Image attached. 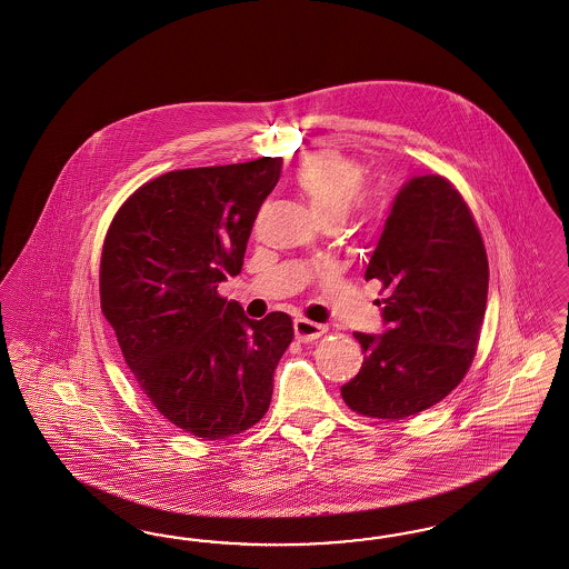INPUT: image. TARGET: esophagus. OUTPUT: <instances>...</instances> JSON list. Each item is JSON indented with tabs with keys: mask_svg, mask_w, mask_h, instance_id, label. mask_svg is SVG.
Returning <instances> with one entry per match:
<instances>
[{
	"mask_svg": "<svg viewBox=\"0 0 569 569\" xmlns=\"http://www.w3.org/2000/svg\"><path fill=\"white\" fill-rule=\"evenodd\" d=\"M326 332H328L326 326L315 323V321H309V319H302V317H300V319H296L295 321L296 338H298L300 342H311V340L323 336Z\"/></svg>",
	"mask_w": 569,
	"mask_h": 569,
	"instance_id": "obj_1",
	"label": "esophagus"
}]
</instances>
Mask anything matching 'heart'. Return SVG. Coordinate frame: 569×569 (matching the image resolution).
<instances>
[{"label": "heart", "mask_w": 569, "mask_h": 569, "mask_svg": "<svg viewBox=\"0 0 569 569\" xmlns=\"http://www.w3.org/2000/svg\"><path fill=\"white\" fill-rule=\"evenodd\" d=\"M295 184L323 224L342 222L363 193L366 170L351 157L319 151L298 163Z\"/></svg>", "instance_id": "heart-1"}]
</instances>
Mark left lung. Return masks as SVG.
Here are the masks:
<instances>
[{
	"instance_id": "8db88e82",
	"label": "left lung",
	"mask_w": 569,
	"mask_h": 569,
	"mask_svg": "<svg viewBox=\"0 0 569 569\" xmlns=\"http://www.w3.org/2000/svg\"><path fill=\"white\" fill-rule=\"evenodd\" d=\"M366 279L387 290V330L353 333L366 359L342 399L387 420L429 410L472 363L490 281L483 239L450 180L427 174L401 187Z\"/></svg>"
}]
</instances>
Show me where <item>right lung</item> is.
<instances>
[{
  "instance_id": "1",
  "label": "right lung",
  "mask_w": 569,
  "mask_h": 569,
  "mask_svg": "<svg viewBox=\"0 0 569 569\" xmlns=\"http://www.w3.org/2000/svg\"><path fill=\"white\" fill-rule=\"evenodd\" d=\"M281 157L174 170L119 208L100 258V307L138 389L178 429L224 439L267 413L295 338L290 315L256 321L218 296L236 277Z\"/></svg>"
}]
</instances>
